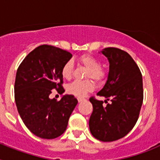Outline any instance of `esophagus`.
I'll return each instance as SVG.
<instances>
[{"label":"esophagus","instance_id":"obj_1","mask_svg":"<svg viewBox=\"0 0 160 160\" xmlns=\"http://www.w3.org/2000/svg\"><path fill=\"white\" fill-rule=\"evenodd\" d=\"M85 98H78V102H81L84 101Z\"/></svg>","mask_w":160,"mask_h":160}]
</instances>
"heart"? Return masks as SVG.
I'll return each instance as SVG.
<instances>
[{
	"label": "heart",
	"mask_w": 160,
	"mask_h": 160,
	"mask_svg": "<svg viewBox=\"0 0 160 160\" xmlns=\"http://www.w3.org/2000/svg\"><path fill=\"white\" fill-rule=\"evenodd\" d=\"M78 62L81 66L87 68L86 78L93 79L95 82L101 83L105 79L106 72L102 69V63L97 58L90 54H83L80 56ZM73 64L71 61H69L62 68V76L66 80H70L73 76ZM67 92L78 98L84 97L88 92L94 90V84L90 80L75 81L68 85Z\"/></svg>",
	"instance_id": "b5f03b06"
}]
</instances>
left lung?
I'll use <instances>...</instances> for the list:
<instances>
[{
  "label": "left lung",
  "mask_w": 160,
  "mask_h": 160,
  "mask_svg": "<svg viewBox=\"0 0 160 160\" xmlns=\"http://www.w3.org/2000/svg\"><path fill=\"white\" fill-rule=\"evenodd\" d=\"M102 53L108 58L110 70L105 86L97 95L107 98V107L102 106L103 101L90 98L93 112L89 127L95 138L112 142L128 135L136 123L143 100L142 77L131 55L122 49L108 47Z\"/></svg>",
  "instance_id": "left-lung-1"
}]
</instances>
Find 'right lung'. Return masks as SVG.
Masks as SVG:
<instances>
[{
	"label": "right lung",
	"instance_id": "obj_1",
	"mask_svg": "<svg viewBox=\"0 0 160 160\" xmlns=\"http://www.w3.org/2000/svg\"><path fill=\"white\" fill-rule=\"evenodd\" d=\"M71 58L66 50L42 45L25 58L17 70L14 98L18 113L36 136L52 139L66 130L77 98L66 94L57 101L49 96L53 89L60 94L65 91L61 71Z\"/></svg>",
	"mask_w": 160,
	"mask_h": 160
}]
</instances>
